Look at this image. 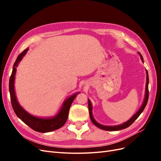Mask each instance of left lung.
<instances>
[{
    "label": "left lung",
    "instance_id": "1",
    "mask_svg": "<svg viewBox=\"0 0 161 161\" xmlns=\"http://www.w3.org/2000/svg\"><path fill=\"white\" fill-rule=\"evenodd\" d=\"M138 54L140 56L141 60H142V62H144L143 60V57L140 54V53L138 52ZM146 72H147V83H146V88H145V95H144V101L142 103V106L140 107V108L138 109V111L136 112V113L131 117V118L125 122L119 124V125H114V126H110V125H103L102 124H100L99 123L97 122V121L94 119L93 116H92V103L89 99H88V105H89V115H90V118L92 121V124L95 125L97 127H98L100 129L104 130L106 131H117V130H123L126 128L129 127L130 125L133 124L134 121L137 119L139 115L142 114V112L144 111L146 105L147 104V102L148 100V82H149V79H148V71L146 70Z\"/></svg>",
    "mask_w": 161,
    "mask_h": 161
}]
</instances>
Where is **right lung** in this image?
<instances>
[{
  "instance_id": "add662e5",
  "label": "right lung",
  "mask_w": 161,
  "mask_h": 161,
  "mask_svg": "<svg viewBox=\"0 0 161 161\" xmlns=\"http://www.w3.org/2000/svg\"><path fill=\"white\" fill-rule=\"evenodd\" d=\"M29 48L27 47V49H25L18 56L13 65L12 74L10 79H9V92H10L12 107L14 113L17 115L18 118L21 119L28 126H30L31 129L38 131V132H50V131L60 128L65 124L68 117H69L70 105L73 101L76 98V95L79 93V92H76L74 95L69 97V98H67L63 103L62 108L58 111V113L56 115L51 117V118H39V117L34 116L29 114L19 103L14 85L17 71L16 68L18 66L19 62L21 61L23 58L25 56Z\"/></svg>"
}]
</instances>
